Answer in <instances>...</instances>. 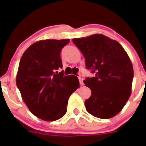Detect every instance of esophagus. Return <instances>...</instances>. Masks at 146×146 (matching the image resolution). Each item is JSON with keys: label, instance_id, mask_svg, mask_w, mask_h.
I'll list each match as a JSON object with an SVG mask.
<instances>
[{"label": "esophagus", "instance_id": "esophagus-1", "mask_svg": "<svg viewBox=\"0 0 146 146\" xmlns=\"http://www.w3.org/2000/svg\"><path fill=\"white\" fill-rule=\"evenodd\" d=\"M78 79H79V81H80V85H83V77H82V75H79L78 76Z\"/></svg>", "mask_w": 146, "mask_h": 146}]
</instances>
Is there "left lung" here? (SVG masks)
I'll return each instance as SVG.
<instances>
[{"mask_svg":"<svg viewBox=\"0 0 146 146\" xmlns=\"http://www.w3.org/2000/svg\"><path fill=\"white\" fill-rule=\"evenodd\" d=\"M72 41L85 57L87 69L95 74L83 81L91 91L85 102L86 110L96 118H113L131 96L134 71L128 54L117 41L103 34Z\"/></svg>","mask_w":146,"mask_h":146,"instance_id":"1","label":"left lung"}]
</instances>
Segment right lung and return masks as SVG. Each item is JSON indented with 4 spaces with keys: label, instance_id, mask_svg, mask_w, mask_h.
Returning <instances> with one entry per match:
<instances>
[{
    "label": "right lung",
    "instance_id": "obj_1",
    "mask_svg": "<svg viewBox=\"0 0 146 146\" xmlns=\"http://www.w3.org/2000/svg\"><path fill=\"white\" fill-rule=\"evenodd\" d=\"M69 39L41 40L20 59L16 83L29 110L40 119L54 121L66 113L69 96L80 87L76 76L64 75L60 51Z\"/></svg>",
    "mask_w": 146,
    "mask_h": 146
}]
</instances>
